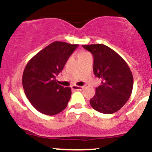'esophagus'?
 <instances>
[{"label":"esophagus","instance_id":"34e87169","mask_svg":"<svg viewBox=\"0 0 152 152\" xmlns=\"http://www.w3.org/2000/svg\"><path fill=\"white\" fill-rule=\"evenodd\" d=\"M83 86H76V85H73L72 86H71V88H72L73 90H76V91H80V90H82L83 89Z\"/></svg>","mask_w":152,"mask_h":152}]
</instances>
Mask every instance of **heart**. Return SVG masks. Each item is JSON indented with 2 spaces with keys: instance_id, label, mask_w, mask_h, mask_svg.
I'll list each match as a JSON object with an SVG mask.
<instances>
[{
  "instance_id": "heart-1",
  "label": "heart",
  "mask_w": 152,
  "mask_h": 152,
  "mask_svg": "<svg viewBox=\"0 0 152 152\" xmlns=\"http://www.w3.org/2000/svg\"><path fill=\"white\" fill-rule=\"evenodd\" d=\"M88 55H91L90 53H88V52H86V51H81L80 52L79 54H78V58H82V57H84V56H86Z\"/></svg>"
}]
</instances>
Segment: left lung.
I'll return each instance as SVG.
<instances>
[{
    "mask_svg": "<svg viewBox=\"0 0 152 152\" xmlns=\"http://www.w3.org/2000/svg\"><path fill=\"white\" fill-rule=\"evenodd\" d=\"M94 56V73L102 79L96 88L90 104L103 114L118 111L129 99L133 89V75L126 62L111 48L104 44L83 45Z\"/></svg>",
    "mask_w": 152,
    "mask_h": 152,
    "instance_id": "1",
    "label": "left lung"
}]
</instances>
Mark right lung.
<instances>
[{
	"instance_id": "1",
	"label": "right lung",
	"mask_w": 152,
	"mask_h": 152,
	"mask_svg": "<svg viewBox=\"0 0 152 152\" xmlns=\"http://www.w3.org/2000/svg\"><path fill=\"white\" fill-rule=\"evenodd\" d=\"M78 46L55 41L26 64L22 78L24 92L32 106L41 114L52 116L67 106L71 89L59 85L56 77Z\"/></svg>"
}]
</instances>
